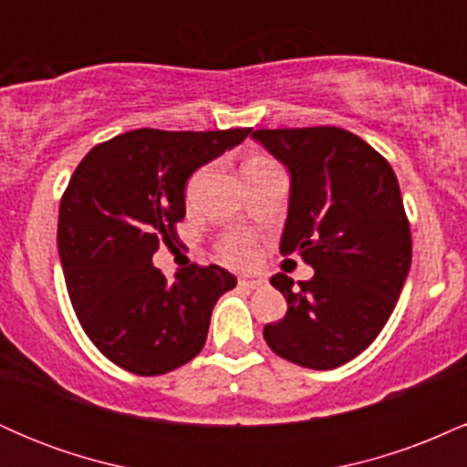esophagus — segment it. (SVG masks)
Here are the masks:
<instances>
[{
    "instance_id": "obj_1",
    "label": "esophagus",
    "mask_w": 467,
    "mask_h": 467,
    "mask_svg": "<svg viewBox=\"0 0 467 467\" xmlns=\"http://www.w3.org/2000/svg\"><path fill=\"white\" fill-rule=\"evenodd\" d=\"M264 285H265V281L259 276H241L239 278V287H244V289H259Z\"/></svg>"
}]
</instances>
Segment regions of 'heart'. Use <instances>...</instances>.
<instances>
[{"instance_id": "b5f03b06", "label": "heart", "mask_w": 467, "mask_h": 467, "mask_svg": "<svg viewBox=\"0 0 467 467\" xmlns=\"http://www.w3.org/2000/svg\"><path fill=\"white\" fill-rule=\"evenodd\" d=\"M252 162H267L265 158H252L248 164ZM219 254L223 256V259L228 261V264H248L252 259V245L250 241L245 237H241V234H228V237H223L219 241Z\"/></svg>"}]
</instances>
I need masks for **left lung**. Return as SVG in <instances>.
I'll return each mask as SVG.
<instances>
[{"instance_id":"left-lung-1","label":"left lung","mask_w":467,"mask_h":467,"mask_svg":"<svg viewBox=\"0 0 467 467\" xmlns=\"http://www.w3.org/2000/svg\"><path fill=\"white\" fill-rule=\"evenodd\" d=\"M252 136L292 175L281 254L316 270L298 285L283 272L270 278L287 314L264 337L298 367L336 368L378 337L409 276L412 239L398 178L384 155L340 127Z\"/></svg>"}]
</instances>
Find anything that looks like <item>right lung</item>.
<instances>
[{
  "label": "right lung",
  "mask_w": 467,
  "mask_h": 467,
  "mask_svg": "<svg viewBox=\"0 0 467 467\" xmlns=\"http://www.w3.org/2000/svg\"><path fill=\"white\" fill-rule=\"evenodd\" d=\"M250 131H127L96 144L69 178L57 230L69 301L125 371L162 375L192 360L217 298L237 285L223 267L197 264L169 283L151 259L180 241L186 180Z\"/></svg>",
  "instance_id": "right-lung-1"
}]
</instances>
